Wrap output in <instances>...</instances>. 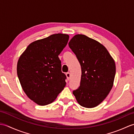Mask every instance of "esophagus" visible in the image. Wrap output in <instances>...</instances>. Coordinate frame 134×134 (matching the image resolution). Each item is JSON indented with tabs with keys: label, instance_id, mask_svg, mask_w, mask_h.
<instances>
[{
	"label": "esophagus",
	"instance_id": "1",
	"mask_svg": "<svg viewBox=\"0 0 134 134\" xmlns=\"http://www.w3.org/2000/svg\"><path fill=\"white\" fill-rule=\"evenodd\" d=\"M70 76H71V74H70V73L69 72H68L66 73V76H67L68 80H69V79H70Z\"/></svg>",
	"mask_w": 134,
	"mask_h": 134
}]
</instances>
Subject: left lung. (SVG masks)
Instances as JSON below:
<instances>
[{
  "instance_id": "left-lung-1",
  "label": "left lung",
  "mask_w": 134,
  "mask_h": 134,
  "mask_svg": "<svg viewBox=\"0 0 134 134\" xmlns=\"http://www.w3.org/2000/svg\"><path fill=\"white\" fill-rule=\"evenodd\" d=\"M81 66L80 86L73 91L82 107H96L112 89L116 74L114 60L104 45L83 35H76L69 43Z\"/></svg>"
}]
</instances>
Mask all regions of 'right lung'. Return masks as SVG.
I'll return each instance as SVG.
<instances>
[{"mask_svg":"<svg viewBox=\"0 0 134 134\" xmlns=\"http://www.w3.org/2000/svg\"><path fill=\"white\" fill-rule=\"evenodd\" d=\"M69 39V35L58 33L34 41L18 60L17 75L22 89L39 105L52 103L65 86L59 55Z\"/></svg>","mask_w":134,"mask_h":134,"instance_id":"obj_1","label":"right lung"}]
</instances>
